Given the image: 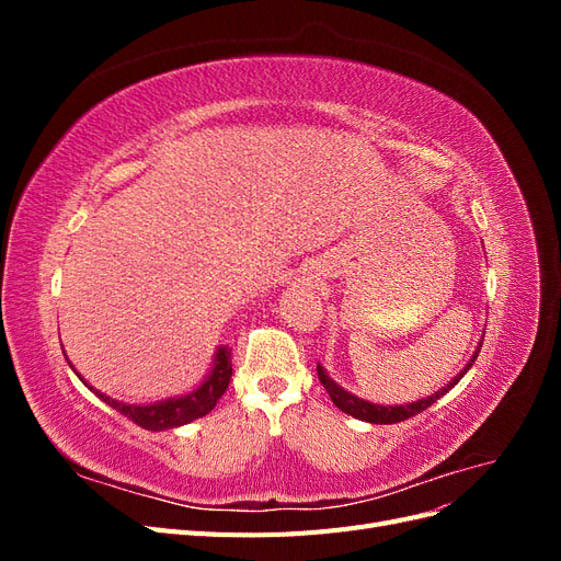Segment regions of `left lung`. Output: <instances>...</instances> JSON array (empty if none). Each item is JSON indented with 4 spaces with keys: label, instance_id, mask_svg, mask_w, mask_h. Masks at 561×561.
Instances as JSON below:
<instances>
[{
    "label": "left lung",
    "instance_id": "left-lung-1",
    "mask_svg": "<svg viewBox=\"0 0 561 561\" xmlns=\"http://www.w3.org/2000/svg\"><path fill=\"white\" fill-rule=\"evenodd\" d=\"M484 342V339H482ZM480 348H482V344L478 346V351H474V355L470 358V363L458 371V375L445 386V388H439L437 393H433L431 398H423V400H416V402H410V404H388V407H383V404H371V402H367V400H360V398H355V396H351L348 390H344L342 386H336L328 375H325V369H322L320 365L316 367L318 369V379H320V383L325 386V390H328V396L332 398V402L339 407V410L342 412H346V414H351V416H355V419H360V421H369V423H400V421H407V419H412V416H416V414H421L423 410H428V407L433 404V402H437L439 398H443L445 393H449V390L463 379V375L466 371L470 369V365L474 363V358H478V353H480Z\"/></svg>",
    "mask_w": 561,
    "mask_h": 561
}]
</instances>
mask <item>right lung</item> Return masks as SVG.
I'll list each match as a JSON object with an SVG mask.
<instances>
[{
  "mask_svg": "<svg viewBox=\"0 0 561 561\" xmlns=\"http://www.w3.org/2000/svg\"><path fill=\"white\" fill-rule=\"evenodd\" d=\"M229 379H231V348L219 346V351L215 355L213 369H210V375L206 377V381H203L194 390V393L182 396V398H171V400H161V402L142 404V407L140 404H126V402H118V400H112V398L103 396L100 390L91 388L83 379L81 381L87 383L93 390V393H98V398H103L112 407V410H116L118 414H124L133 423H138L140 428H145V431H168V428L184 426V423H190L194 419L206 416L217 404V400L225 396V390L229 388Z\"/></svg>",
  "mask_w": 561,
  "mask_h": 561,
  "instance_id": "1",
  "label": "right lung"
}]
</instances>
